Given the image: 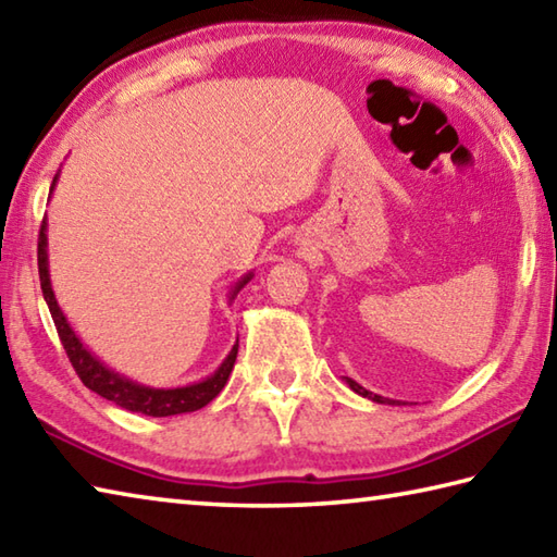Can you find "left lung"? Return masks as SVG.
I'll return each instance as SVG.
<instances>
[{"instance_id":"left-lung-1","label":"left lung","mask_w":557,"mask_h":557,"mask_svg":"<svg viewBox=\"0 0 557 557\" xmlns=\"http://www.w3.org/2000/svg\"><path fill=\"white\" fill-rule=\"evenodd\" d=\"M344 383L349 385L356 395H361V397H369L371 403H377V405H400V403H397V400H391V397H383V395H375V393H371V391H366L363 385H359V383H356V381H351V377H344Z\"/></svg>"}]
</instances>
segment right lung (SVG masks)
<instances>
[{
  "label": "right lung",
  "mask_w": 557,
  "mask_h": 557,
  "mask_svg": "<svg viewBox=\"0 0 557 557\" xmlns=\"http://www.w3.org/2000/svg\"><path fill=\"white\" fill-rule=\"evenodd\" d=\"M58 180H60V170L55 176H52L50 196L55 191ZM38 276H40V290H44V298L50 308L52 322H55L58 327L60 342L67 351V359L72 366H75L77 375L82 377V383L87 385L89 391L107 397V400H111L113 405L128 409V412L148 414V417H172V414L196 412V409L206 407L225 387L237 359V346H239L237 342L233 344V349H230L223 363H220L211 375H206L203 381L176 385V387L143 385L128 375L109 369L97 354H91L89 346L79 339V334L75 330H72L65 312H62V308L58 306L55 290H52L50 267H48V218H44V225H40V235H38ZM251 276H255V271H249V274H245L233 288H230L227 302H233L237 298V293L247 286Z\"/></svg>",
  "instance_id": "add662e5"
}]
</instances>
